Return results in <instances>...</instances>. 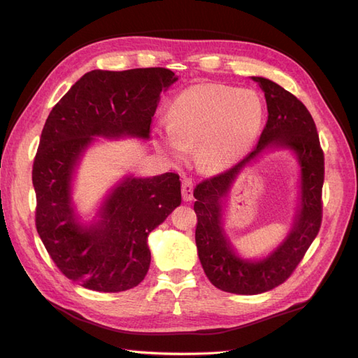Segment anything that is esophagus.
<instances>
[{"label": "esophagus", "instance_id": "esophagus-1", "mask_svg": "<svg viewBox=\"0 0 358 358\" xmlns=\"http://www.w3.org/2000/svg\"><path fill=\"white\" fill-rule=\"evenodd\" d=\"M182 199L183 201H192L194 199V183L188 178L182 180Z\"/></svg>", "mask_w": 358, "mask_h": 358}]
</instances>
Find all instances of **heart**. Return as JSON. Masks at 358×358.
Wrapping results in <instances>:
<instances>
[{
	"mask_svg": "<svg viewBox=\"0 0 358 358\" xmlns=\"http://www.w3.org/2000/svg\"><path fill=\"white\" fill-rule=\"evenodd\" d=\"M263 119V103L252 91L194 85L173 100L169 122L157 129V145L173 162L185 159L188 149L196 145L199 169L220 173L248 155Z\"/></svg>",
	"mask_w": 358,
	"mask_h": 358,
	"instance_id": "1",
	"label": "heart"
}]
</instances>
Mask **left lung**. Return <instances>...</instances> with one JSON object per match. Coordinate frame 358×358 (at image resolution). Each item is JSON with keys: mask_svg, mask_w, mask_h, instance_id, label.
I'll return each instance as SVG.
<instances>
[{"mask_svg": "<svg viewBox=\"0 0 358 358\" xmlns=\"http://www.w3.org/2000/svg\"><path fill=\"white\" fill-rule=\"evenodd\" d=\"M264 92L267 122L257 148L229 171L206 179L194 189L196 243L210 282L233 294L254 296L273 289L292 273L315 239L322 216L324 155L315 122L300 100L282 86L252 76ZM268 150H289L299 166V204L285 241L262 259L242 257L224 231V197L236 176Z\"/></svg>", "mask_w": 358, "mask_h": 358, "instance_id": "1", "label": "left lung"}]
</instances>
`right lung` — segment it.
<instances>
[{
    "label": "right lung",
    "instance_id": "right-lung-1",
    "mask_svg": "<svg viewBox=\"0 0 358 358\" xmlns=\"http://www.w3.org/2000/svg\"><path fill=\"white\" fill-rule=\"evenodd\" d=\"M176 80L161 67L92 70L49 113L32 166L36 227L53 263L73 282L119 292L145 279L148 236L180 204L179 176H122L91 221H83L76 208L74 178L95 137L149 140L159 95Z\"/></svg>",
    "mask_w": 358,
    "mask_h": 358
}]
</instances>
